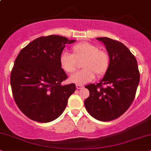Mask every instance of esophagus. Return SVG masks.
I'll list each match as a JSON object with an SVG mask.
<instances>
[{"label":"esophagus","mask_w":151,"mask_h":151,"mask_svg":"<svg viewBox=\"0 0 151 151\" xmlns=\"http://www.w3.org/2000/svg\"><path fill=\"white\" fill-rule=\"evenodd\" d=\"M76 87H77V89H81V88H83V86H81V85H79V84H77L76 85Z\"/></svg>","instance_id":"1"}]
</instances>
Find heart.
Returning a JSON list of instances; mask_svg holds the SVG:
<instances>
[{
  "instance_id": "obj_1",
  "label": "heart",
  "mask_w": 151,
  "mask_h": 151,
  "mask_svg": "<svg viewBox=\"0 0 151 151\" xmlns=\"http://www.w3.org/2000/svg\"><path fill=\"white\" fill-rule=\"evenodd\" d=\"M73 54L63 52L59 58L60 67L67 73H72L77 68V61L83 60L81 71L70 77V81L76 84H85L95 77L104 75L109 69V56L106 51L100 50L98 46L89 42H81L72 47Z\"/></svg>"
}]
</instances>
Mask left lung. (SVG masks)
<instances>
[{
  "mask_svg": "<svg viewBox=\"0 0 151 151\" xmlns=\"http://www.w3.org/2000/svg\"><path fill=\"white\" fill-rule=\"evenodd\" d=\"M106 47L110 58L109 69L96 85H87L90 95L84 105L91 116L110 121L126 111L134 100L140 74L136 58L123 43L109 37H97ZM106 85L105 87L102 86Z\"/></svg>",
  "mask_w": 151,
  "mask_h": 151,
  "instance_id": "8db88e82",
  "label": "left lung"
}]
</instances>
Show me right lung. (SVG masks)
Returning a JSON list of instances; mask_svg holds the SVG:
<instances>
[{
    "instance_id": "right-lung-1",
    "label": "right lung",
    "mask_w": 151,
    "mask_h": 151,
    "mask_svg": "<svg viewBox=\"0 0 151 151\" xmlns=\"http://www.w3.org/2000/svg\"><path fill=\"white\" fill-rule=\"evenodd\" d=\"M75 41L56 35L38 37L17 56L11 72V87L17 106L30 119L48 123L65 109L76 86L61 85L68 76L59 58L66 44Z\"/></svg>"
}]
</instances>
